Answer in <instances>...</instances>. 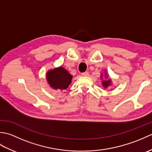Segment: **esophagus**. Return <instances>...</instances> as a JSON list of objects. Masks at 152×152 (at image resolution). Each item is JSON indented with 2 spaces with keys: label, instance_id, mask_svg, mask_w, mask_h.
Returning <instances> with one entry per match:
<instances>
[{
  "label": "esophagus",
  "instance_id": "1",
  "mask_svg": "<svg viewBox=\"0 0 152 152\" xmlns=\"http://www.w3.org/2000/svg\"><path fill=\"white\" fill-rule=\"evenodd\" d=\"M82 75L83 76H89V72H83V73H82Z\"/></svg>",
  "mask_w": 152,
  "mask_h": 152
}]
</instances>
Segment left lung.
I'll list each match as a JSON object with an SVG mask.
<instances>
[{"label":"left lung","instance_id":"obj_1","mask_svg":"<svg viewBox=\"0 0 152 152\" xmlns=\"http://www.w3.org/2000/svg\"><path fill=\"white\" fill-rule=\"evenodd\" d=\"M102 76V74H101V76ZM107 78H108V77L106 76H105V79L106 80H103V81L102 82V84L103 87H104V88H107L108 87H109L111 85V80H110V79L108 78L107 80Z\"/></svg>","mask_w":152,"mask_h":152}]
</instances>
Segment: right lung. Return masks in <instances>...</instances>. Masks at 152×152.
I'll return each mask as SVG.
<instances>
[{"mask_svg":"<svg viewBox=\"0 0 152 152\" xmlns=\"http://www.w3.org/2000/svg\"><path fill=\"white\" fill-rule=\"evenodd\" d=\"M72 76L63 67L50 70L46 74V80L50 87L54 89H66L69 86Z\"/></svg>","mask_w":152,"mask_h":152,"instance_id":"1","label":"right lung"}]
</instances>
